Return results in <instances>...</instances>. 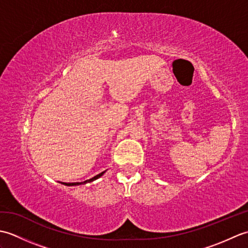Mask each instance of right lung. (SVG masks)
Here are the masks:
<instances>
[{
	"label": "right lung",
	"mask_w": 248,
	"mask_h": 248,
	"mask_svg": "<svg viewBox=\"0 0 248 248\" xmlns=\"http://www.w3.org/2000/svg\"><path fill=\"white\" fill-rule=\"evenodd\" d=\"M105 171H102L101 173H99V175H97V176H94L93 178H92V179H89V180H86V181H84V182H73V183H65V182H62V184H65V186H78V184H82V183H86V182H92V181H93V180H96V179H98V178H100L101 177L103 173H104Z\"/></svg>",
	"instance_id": "right-lung-1"
}]
</instances>
